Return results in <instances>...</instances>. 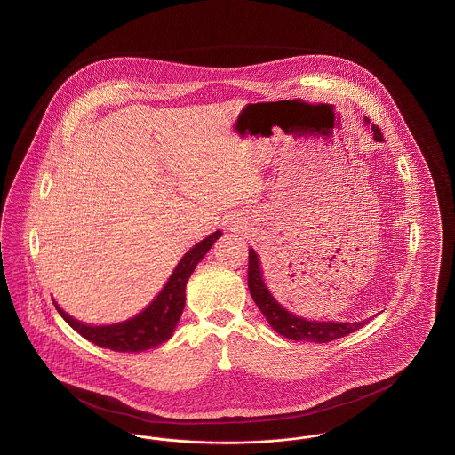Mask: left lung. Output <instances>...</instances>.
I'll use <instances>...</instances> for the list:
<instances>
[{"label":"left lung","instance_id":"obj_1","mask_svg":"<svg viewBox=\"0 0 455 455\" xmlns=\"http://www.w3.org/2000/svg\"><path fill=\"white\" fill-rule=\"evenodd\" d=\"M365 124H371L365 118ZM372 132L374 139L378 142H384L381 130L378 125L372 124ZM249 291L254 298L257 308L266 316L269 325L283 337L291 339L296 342H315V344H327L331 340H337L340 337H346L348 333L359 330V328L367 325L369 320L363 322H354V323H339V322H311L305 320L301 316L292 315L291 311L283 308L275 299L273 294L267 290L262 279V271L259 264V257L254 252V249H249Z\"/></svg>","mask_w":455,"mask_h":455}]
</instances>
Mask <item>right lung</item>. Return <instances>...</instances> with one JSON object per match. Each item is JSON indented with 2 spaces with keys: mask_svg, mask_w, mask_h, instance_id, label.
<instances>
[{
  "mask_svg": "<svg viewBox=\"0 0 455 455\" xmlns=\"http://www.w3.org/2000/svg\"><path fill=\"white\" fill-rule=\"evenodd\" d=\"M220 235L221 232L217 230L215 234L201 240L191 251H188L176 266L174 273L171 274L159 296L142 313H139L127 322L92 327L74 320L73 316L60 309L54 301L55 309L81 337H84L86 340L98 347L109 348L115 352H142L154 348L171 339L184 309L186 283L195 271L196 264L212 249V245Z\"/></svg>",
  "mask_w": 455,
  "mask_h": 455,
  "instance_id": "obj_1",
  "label": "right lung"
}]
</instances>
